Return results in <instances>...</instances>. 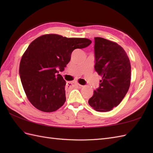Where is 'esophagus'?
<instances>
[{
	"label": "esophagus",
	"instance_id": "34e87169",
	"mask_svg": "<svg viewBox=\"0 0 153 153\" xmlns=\"http://www.w3.org/2000/svg\"><path fill=\"white\" fill-rule=\"evenodd\" d=\"M79 85V84L77 83V82H70V83H68V85L70 87H74L75 86H77V85Z\"/></svg>",
	"mask_w": 153,
	"mask_h": 153
}]
</instances>
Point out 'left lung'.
Here are the masks:
<instances>
[{
	"label": "left lung",
	"instance_id": "8db88e82",
	"mask_svg": "<svg viewBox=\"0 0 153 153\" xmlns=\"http://www.w3.org/2000/svg\"><path fill=\"white\" fill-rule=\"evenodd\" d=\"M94 51L95 69L102 80L88 102L96 111L108 112L118 106L128 91L130 62L121 46L102 37H95Z\"/></svg>",
	"mask_w": 153,
	"mask_h": 153
}]
</instances>
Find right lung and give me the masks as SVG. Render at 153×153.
<instances>
[{
  "instance_id": "right-lung-1",
  "label": "right lung",
  "mask_w": 153,
  "mask_h": 153,
  "mask_svg": "<svg viewBox=\"0 0 153 153\" xmlns=\"http://www.w3.org/2000/svg\"><path fill=\"white\" fill-rule=\"evenodd\" d=\"M91 43L88 39L56 34L42 35L31 42L22 56L19 74L27 99L35 108L51 112L64 105L66 83L58 73L64 70L74 50Z\"/></svg>"
}]
</instances>
